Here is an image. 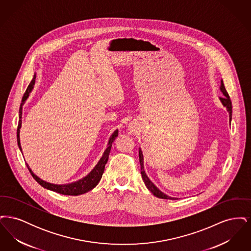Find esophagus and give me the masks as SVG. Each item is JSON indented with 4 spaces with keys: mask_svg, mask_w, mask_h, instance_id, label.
Returning <instances> with one entry per match:
<instances>
[{
    "mask_svg": "<svg viewBox=\"0 0 251 251\" xmlns=\"http://www.w3.org/2000/svg\"><path fill=\"white\" fill-rule=\"evenodd\" d=\"M128 131H129V133H133L134 132V128L133 127H129Z\"/></svg>",
    "mask_w": 251,
    "mask_h": 251,
    "instance_id": "obj_1",
    "label": "esophagus"
}]
</instances>
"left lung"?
Segmentation results:
<instances>
[{"label":"left lung","instance_id":"8db88e82","mask_svg":"<svg viewBox=\"0 0 251 251\" xmlns=\"http://www.w3.org/2000/svg\"><path fill=\"white\" fill-rule=\"evenodd\" d=\"M220 90L223 93L224 97H220V100L223 103V105L227 108L228 115H229V122L231 120V115H232V106H231V100L229 99V96L227 94V90L225 88V85L223 81H221V85H220ZM139 162H140V166H141V175H142V179H143L144 182L147 186V188L151 192L155 197L159 198V199H165V200H178L177 198H171L169 196H167L166 194H164L163 192L160 191L155 185L151 181V179L148 178V176L146 175L145 171H144V157L143 153L141 149H139Z\"/></svg>","mask_w":251,"mask_h":251}]
</instances>
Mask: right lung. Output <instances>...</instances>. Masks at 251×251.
<instances>
[{
	"mask_svg": "<svg viewBox=\"0 0 251 251\" xmlns=\"http://www.w3.org/2000/svg\"><path fill=\"white\" fill-rule=\"evenodd\" d=\"M36 82V75H34L33 80L31 81L30 84L28 85L25 93H24V97H23V100H22V104L20 107V117H19V125H18V129H17V140H18V145L20 150L22 151V147H21V142H20V129L22 127V115H23V105H24L25 100H27V98L29 97V94L31 93L32 89L34 88V84ZM119 134V131H114V133L111 135L109 142H108L107 148L105 150V151L103 152V155L100 158V160L99 161L98 165L94 167V169L86 176L84 177V179H80L78 181L72 182L70 184H64V185H58V184H52V183H49L47 181H44L41 179H39L37 176H36L32 170L29 168L28 165L27 167L31 173V175L33 176V178L36 179V181L44 188L51 190V191L56 192L59 193L62 195H67V196H79L84 194L86 192L92 190L94 187L97 186V184L100 182V180L102 177V174L104 172V168H105V165L107 163L108 158H109V153L111 151V147H112V143L114 142V140L116 139V137Z\"/></svg>",
	"mask_w": 251,
	"mask_h": 251,
	"instance_id": "obj_1",
	"label": "right lung"
}]
</instances>
